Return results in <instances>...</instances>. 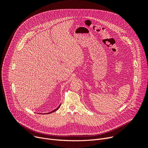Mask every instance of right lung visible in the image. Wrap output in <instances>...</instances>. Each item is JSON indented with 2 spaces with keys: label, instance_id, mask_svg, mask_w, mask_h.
Masks as SVG:
<instances>
[{
  "label": "right lung",
  "instance_id": "1",
  "mask_svg": "<svg viewBox=\"0 0 148 148\" xmlns=\"http://www.w3.org/2000/svg\"><path fill=\"white\" fill-rule=\"evenodd\" d=\"M60 106L56 108V109H55V110H54L53 111H52V112H50V113H46V114H49V113H53V112H55V111H56L58 109V108L60 107Z\"/></svg>",
  "mask_w": 148,
  "mask_h": 148
}]
</instances>
